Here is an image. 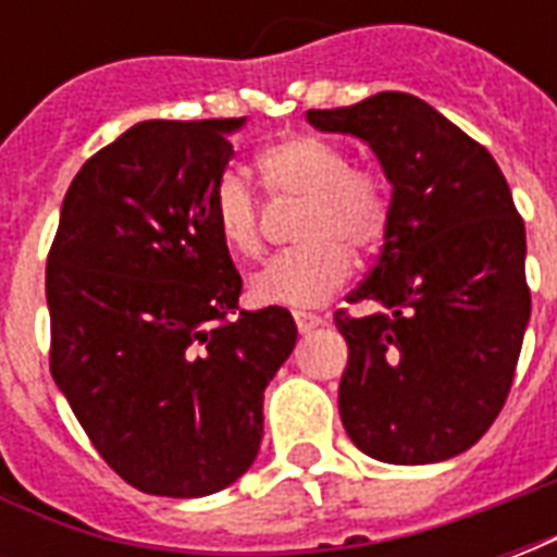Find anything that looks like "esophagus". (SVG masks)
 <instances>
[{
    "label": "esophagus",
    "mask_w": 557,
    "mask_h": 557,
    "mask_svg": "<svg viewBox=\"0 0 557 557\" xmlns=\"http://www.w3.org/2000/svg\"><path fill=\"white\" fill-rule=\"evenodd\" d=\"M295 325H298V331H301V334H310V331H315V327L322 325V315L295 313Z\"/></svg>",
    "instance_id": "obj_1"
}]
</instances>
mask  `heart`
Returning a JSON list of instances; mask_svg holds the SVG:
<instances>
[{
	"label": "heart",
	"instance_id": "obj_1",
	"mask_svg": "<svg viewBox=\"0 0 557 557\" xmlns=\"http://www.w3.org/2000/svg\"><path fill=\"white\" fill-rule=\"evenodd\" d=\"M259 170L277 194L307 199L298 223L304 247L274 256L250 277V298L268 307H315L349 280L351 256L385 242L391 196L373 172L351 170L349 154L310 134L286 137L259 154ZM211 220L235 256L262 250L259 202L238 172H223L211 190Z\"/></svg>",
	"mask_w": 557,
	"mask_h": 557
}]
</instances>
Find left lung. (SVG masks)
<instances>
[{"label":"left lung","instance_id":"obj_1","mask_svg":"<svg viewBox=\"0 0 557 557\" xmlns=\"http://www.w3.org/2000/svg\"><path fill=\"white\" fill-rule=\"evenodd\" d=\"M322 134L367 143L391 182L379 262L334 315L349 343L339 418L391 466L466 454L498 418L522 351L531 292L525 226L486 148L406 91L307 110Z\"/></svg>","mask_w":557,"mask_h":557}]
</instances>
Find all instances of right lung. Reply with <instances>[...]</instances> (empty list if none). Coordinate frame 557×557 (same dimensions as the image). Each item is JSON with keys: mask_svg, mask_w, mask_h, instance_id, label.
Listing matches in <instances>:
<instances>
[{"mask_svg": "<svg viewBox=\"0 0 557 557\" xmlns=\"http://www.w3.org/2000/svg\"><path fill=\"white\" fill-rule=\"evenodd\" d=\"M247 119L139 122L83 163L47 259L50 370L115 474L202 498L253 466L289 310H238L211 190ZM238 312L235 323L225 315Z\"/></svg>", "mask_w": 557, "mask_h": 557, "instance_id": "1", "label": "right lung"}]
</instances>
